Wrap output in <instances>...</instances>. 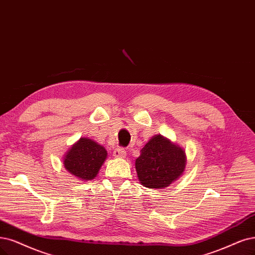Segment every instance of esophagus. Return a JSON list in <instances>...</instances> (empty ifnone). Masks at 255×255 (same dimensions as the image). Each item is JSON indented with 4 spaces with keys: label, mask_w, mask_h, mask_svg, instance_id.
Masks as SVG:
<instances>
[{
    "label": "esophagus",
    "mask_w": 255,
    "mask_h": 255,
    "mask_svg": "<svg viewBox=\"0 0 255 255\" xmlns=\"http://www.w3.org/2000/svg\"><path fill=\"white\" fill-rule=\"evenodd\" d=\"M125 155H126V151L124 148L119 147L115 150V151H113V156H116V157H124Z\"/></svg>",
    "instance_id": "34e87169"
}]
</instances>
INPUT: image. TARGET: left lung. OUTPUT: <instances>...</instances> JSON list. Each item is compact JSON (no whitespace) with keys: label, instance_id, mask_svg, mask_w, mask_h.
Returning <instances> with one entry per match:
<instances>
[{"label":"left lung","instance_id":"obj_1","mask_svg":"<svg viewBox=\"0 0 255 255\" xmlns=\"http://www.w3.org/2000/svg\"><path fill=\"white\" fill-rule=\"evenodd\" d=\"M186 167L185 151L161 134L152 137L135 159L139 182L148 188H165L180 177Z\"/></svg>","mask_w":255,"mask_h":255}]
</instances>
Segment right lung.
<instances>
[{"mask_svg":"<svg viewBox=\"0 0 255 255\" xmlns=\"http://www.w3.org/2000/svg\"><path fill=\"white\" fill-rule=\"evenodd\" d=\"M106 157L105 148L92 139L82 137L65 155L64 166L72 175L88 181L96 177Z\"/></svg>","mask_w":255,"mask_h":255,"instance_id":"1","label":"right lung"}]
</instances>
